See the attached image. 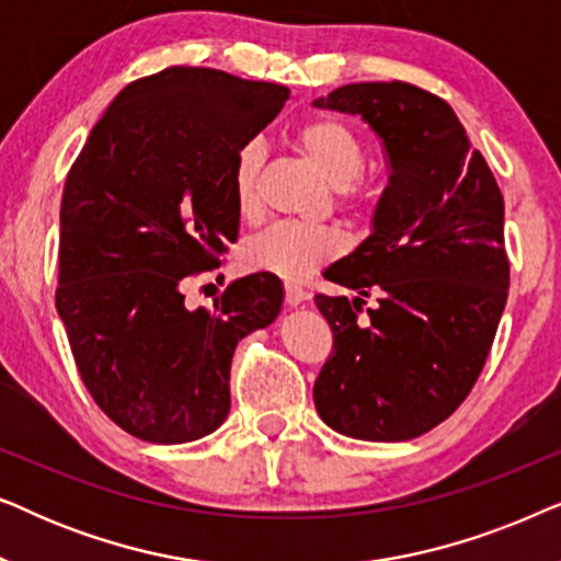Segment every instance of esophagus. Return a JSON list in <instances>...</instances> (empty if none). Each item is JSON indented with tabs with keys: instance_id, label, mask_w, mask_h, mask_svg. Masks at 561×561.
<instances>
[{
	"instance_id": "1",
	"label": "esophagus",
	"mask_w": 561,
	"mask_h": 561,
	"mask_svg": "<svg viewBox=\"0 0 561 561\" xmlns=\"http://www.w3.org/2000/svg\"><path fill=\"white\" fill-rule=\"evenodd\" d=\"M306 301V290L298 288V286H286V304L290 306V309H296V306H301Z\"/></svg>"
}]
</instances>
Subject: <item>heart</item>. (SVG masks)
Wrapping results in <instances>:
<instances>
[{
  "instance_id": "b5f03b06",
  "label": "heart",
  "mask_w": 561,
  "mask_h": 561,
  "mask_svg": "<svg viewBox=\"0 0 561 561\" xmlns=\"http://www.w3.org/2000/svg\"><path fill=\"white\" fill-rule=\"evenodd\" d=\"M294 140L313 171L336 188L344 209L352 214L363 211L365 202L355 181L365 171V150L357 135L340 119L317 117L298 127ZM260 163H263V145H242L232 168L234 206L242 217H252L257 209ZM340 252L342 237L332 229L273 225L242 244V265L252 273H271L283 280H304Z\"/></svg>"
}]
</instances>
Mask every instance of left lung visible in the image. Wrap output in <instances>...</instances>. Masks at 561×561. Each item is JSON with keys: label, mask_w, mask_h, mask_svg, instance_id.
<instances>
[{"label": "left lung", "mask_w": 561, "mask_h": 561, "mask_svg": "<svg viewBox=\"0 0 561 561\" xmlns=\"http://www.w3.org/2000/svg\"><path fill=\"white\" fill-rule=\"evenodd\" d=\"M313 106L363 117L390 168L370 237L324 271L357 296L313 298L334 334L313 403L352 439H416L459 409L493 347L511 280L503 194L451 106L413 83H347Z\"/></svg>", "instance_id": "1"}]
</instances>
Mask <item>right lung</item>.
<instances>
[{"instance_id": "right-lung-1", "label": "right lung", "mask_w": 561, "mask_h": 561, "mask_svg": "<svg viewBox=\"0 0 561 561\" xmlns=\"http://www.w3.org/2000/svg\"><path fill=\"white\" fill-rule=\"evenodd\" d=\"M288 96L165 68L114 96L68 171L56 309L83 386L137 439L186 444L225 424L237 342L280 313L271 273L232 280L214 309H188L183 288L237 240V152Z\"/></svg>"}]
</instances>
